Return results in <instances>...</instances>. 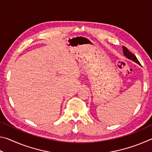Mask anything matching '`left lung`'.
Instances as JSON below:
<instances>
[{
    "label": "left lung",
    "mask_w": 152,
    "mask_h": 152,
    "mask_svg": "<svg viewBox=\"0 0 152 152\" xmlns=\"http://www.w3.org/2000/svg\"><path fill=\"white\" fill-rule=\"evenodd\" d=\"M123 54L125 56L126 58H128L129 60H131L134 61V62L138 64L139 65H141L140 61H138L137 58H136V56L132 53L131 51H129V50H127V48L125 47V46H123Z\"/></svg>",
    "instance_id": "1"
}]
</instances>
